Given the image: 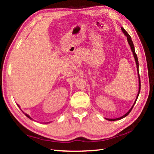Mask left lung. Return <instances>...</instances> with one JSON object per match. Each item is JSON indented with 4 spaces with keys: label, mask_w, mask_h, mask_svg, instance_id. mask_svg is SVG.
<instances>
[{
    "label": "left lung",
    "mask_w": 154,
    "mask_h": 154,
    "mask_svg": "<svg viewBox=\"0 0 154 154\" xmlns=\"http://www.w3.org/2000/svg\"><path fill=\"white\" fill-rule=\"evenodd\" d=\"M122 32H123L124 33V35L127 36V40H128V41L129 45L130 46V48H131V50H132V53H133V56H134V57L135 62H136L137 69V71H138V75H139V92H138V94H137V98H136V100H135V102H134V105H132L131 109H130V110H129L128 111L126 114L124 115V116L120 117V118H116V119H107V118H106V119H107V120H109V121H116V120H119V119H122V118H125V117H126V116H128V114L130 113V111H132V108H133L134 104L136 103V101H137V98H138V96H139V95L140 90V76H139V61H138V58H137V54H136V53H135V49H134V44H133V42H132L131 37H130V36L129 35V34L128 33V32H126V31L124 30V28H122Z\"/></svg>",
    "instance_id": "8db88e82"
}]
</instances>
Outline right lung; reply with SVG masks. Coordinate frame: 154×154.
<instances>
[{
    "label": "right lung",
    "mask_w": 154,
    "mask_h": 154,
    "mask_svg": "<svg viewBox=\"0 0 154 154\" xmlns=\"http://www.w3.org/2000/svg\"><path fill=\"white\" fill-rule=\"evenodd\" d=\"M17 106H19V107H20V106H19V105H17ZM25 115H26V117H28V118H30V119H32V118H30V117L29 116H28V115H27V114H25Z\"/></svg>",
    "instance_id": "right-lung-1"
}]
</instances>
